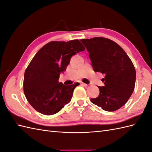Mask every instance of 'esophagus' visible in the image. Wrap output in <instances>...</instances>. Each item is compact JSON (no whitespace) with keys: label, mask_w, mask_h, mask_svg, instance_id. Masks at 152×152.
<instances>
[{"label":"esophagus","mask_w":152,"mask_h":152,"mask_svg":"<svg viewBox=\"0 0 152 152\" xmlns=\"http://www.w3.org/2000/svg\"><path fill=\"white\" fill-rule=\"evenodd\" d=\"M82 86H83V87H87L88 85L86 84V83H82Z\"/></svg>","instance_id":"1"}]
</instances>
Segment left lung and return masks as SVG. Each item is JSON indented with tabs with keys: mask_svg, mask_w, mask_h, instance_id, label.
<instances>
[{
	"mask_svg": "<svg viewBox=\"0 0 152 152\" xmlns=\"http://www.w3.org/2000/svg\"><path fill=\"white\" fill-rule=\"evenodd\" d=\"M81 41L89 52L95 72L105 74L104 86L91 102L106 111H115L124 105L135 86L136 71L132 60L120 46L109 39L93 37Z\"/></svg>",
	"mask_w": 152,
	"mask_h": 152,
	"instance_id": "8db88e82",
	"label": "left lung"
}]
</instances>
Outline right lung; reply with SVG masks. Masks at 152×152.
Returning <instances> with one entry per match:
<instances>
[{
  "instance_id": "1",
  "label": "right lung",
  "mask_w": 152,
  "mask_h": 152,
  "mask_svg": "<svg viewBox=\"0 0 152 152\" xmlns=\"http://www.w3.org/2000/svg\"><path fill=\"white\" fill-rule=\"evenodd\" d=\"M85 50L81 42L75 39L49 42L36 53L24 72L23 90L37 111L54 115L70 102L80 83L64 86L59 82V74L66 70L72 56Z\"/></svg>"
}]
</instances>
